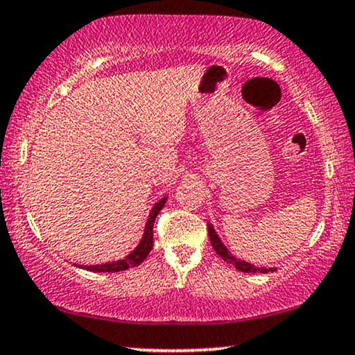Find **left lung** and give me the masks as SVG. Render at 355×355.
<instances>
[{
  "instance_id": "1",
  "label": "left lung",
  "mask_w": 355,
  "mask_h": 355,
  "mask_svg": "<svg viewBox=\"0 0 355 355\" xmlns=\"http://www.w3.org/2000/svg\"><path fill=\"white\" fill-rule=\"evenodd\" d=\"M207 232H209V240H211V243H212V248L216 250V253L219 254V257L224 259V261L230 263V264H232V266L237 268L239 271H242V272H258V271L259 272H268V271H274V269H271V268H269V269L268 268H254L253 264L243 261V259H237L235 257H232V254L227 252V248L224 247V245H222L219 237H217L216 232H214V229H212V225H207Z\"/></svg>"
}]
</instances>
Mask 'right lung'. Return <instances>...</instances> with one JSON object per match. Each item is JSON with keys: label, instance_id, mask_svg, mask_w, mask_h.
Returning a JSON list of instances; mask_svg holds the SVG:
<instances>
[{"label": "right lung", "instance_id": "1", "mask_svg": "<svg viewBox=\"0 0 355 355\" xmlns=\"http://www.w3.org/2000/svg\"><path fill=\"white\" fill-rule=\"evenodd\" d=\"M165 205V198L164 200H160L157 205L153 207V211H150L149 214V219H148V224H146V230H144V237L141 240V243L136 247L135 252H131L128 257L125 259H118L115 263H105V264H97V266H81L84 269H87V271H96V272H118V271H125V269H130L133 266H138L146 259L148 257L150 250H153V237H154V220L157 214L160 212Z\"/></svg>", "mask_w": 355, "mask_h": 355}]
</instances>
